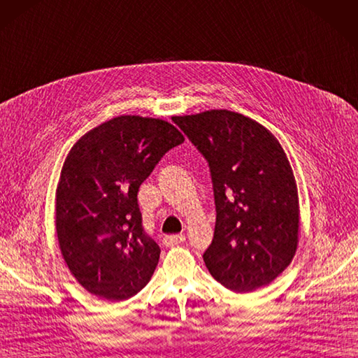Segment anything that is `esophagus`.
Listing matches in <instances>:
<instances>
[{
  "label": "esophagus",
  "instance_id": "obj_1",
  "mask_svg": "<svg viewBox=\"0 0 358 358\" xmlns=\"http://www.w3.org/2000/svg\"><path fill=\"white\" fill-rule=\"evenodd\" d=\"M186 241V237L182 234H173V236H164L163 237V245L164 246H176L178 243H182Z\"/></svg>",
  "mask_w": 358,
  "mask_h": 358
}]
</instances>
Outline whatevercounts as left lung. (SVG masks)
Returning <instances> with one entry per match:
<instances>
[{
    "label": "left lung",
    "mask_w": 358,
    "mask_h": 358,
    "mask_svg": "<svg viewBox=\"0 0 358 358\" xmlns=\"http://www.w3.org/2000/svg\"><path fill=\"white\" fill-rule=\"evenodd\" d=\"M208 163L216 224L203 259L233 292L266 286L298 246V190L286 152L268 128L230 110L173 116Z\"/></svg>",
    "instance_id": "left-lung-1"
}]
</instances>
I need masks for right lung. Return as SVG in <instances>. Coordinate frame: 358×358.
Wrapping results in <instances>:
<instances>
[{"mask_svg":"<svg viewBox=\"0 0 358 358\" xmlns=\"http://www.w3.org/2000/svg\"><path fill=\"white\" fill-rule=\"evenodd\" d=\"M182 142L163 119L122 115L71 148L56 192V231L71 273L92 295L124 301L151 280L160 248L143 230L137 192Z\"/></svg>","mask_w":358,"mask_h":358,"instance_id":"add662e5","label":"right lung"}]
</instances>
